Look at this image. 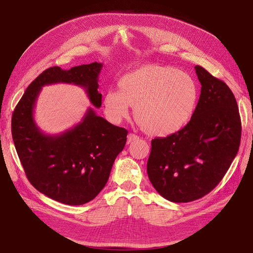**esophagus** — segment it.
Masks as SVG:
<instances>
[{
    "mask_svg": "<svg viewBox=\"0 0 253 253\" xmlns=\"http://www.w3.org/2000/svg\"><path fill=\"white\" fill-rule=\"evenodd\" d=\"M139 139V137L137 136V135H135V134H132V133H129L128 135H127V140H126V142L127 143H131L132 141H135V140H138Z\"/></svg>",
    "mask_w": 253,
    "mask_h": 253,
    "instance_id": "obj_1",
    "label": "esophagus"
}]
</instances>
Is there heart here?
Masks as SVG:
<instances>
[{"label":"heart","instance_id":"1","mask_svg":"<svg viewBox=\"0 0 253 253\" xmlns=\"http://www.w3.org/2000/svg\"><path fill=\"white\" fill-rule=\"evenodd\" d=\"M119 90H110L104 108L113 122L127 118L129 106L149 135L167 136L185 126L194 112L198 89L194 79L177 68L147 65L126 75Z\"/></svg>","mask_w":253,"mask_h":253}]
</instances>
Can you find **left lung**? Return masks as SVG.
Returning a JSON list of instances; mask_svg holds the SVG:
<instances>
[{
    "instance_id": "1",
    "label": "left lung",
    "mask_w": 253,
    "mask_h": 253,
    "mask_svg": "<svg viewBox=\"0 0 253 253\" xmlns=\"http://www.w3.org/2000/svg\"><path fill=\"white\" fill-rule=\"evenodd\" d=\"M200 100L186 126L152 140L147 171L157 192L173 203L202 198L223 179L240 148L242 125L227 84L196 65Z\"/></svg>"
}]
</instances>
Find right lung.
<instances>
[{
  "mask_svg": "<svg viewBox=\"0 0 253 253\" xmlns=\"http://www.w3.org/2000/svg\"><path fill=\"white\" fill-rule=\"evenodd\" d=\"M101 68L102 63L98 62L68 71L47 68L29 84L12 113V139L28 180L39 192L65 205L86 204L104 188L115 159L125 148L127 131L89 108L77 126L46 135L34 118L37 98L44 85L73 83L85 88L89 101L100 108Z\"/></svg>",
  "mask_w": 253,
  "mask_h": 253,
  "instance_id": "right-lung-1",
  "label": "right lung"
}]
</instances>
